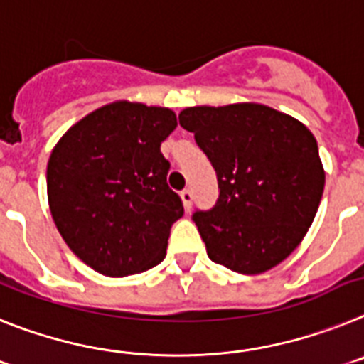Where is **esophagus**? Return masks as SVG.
Returning a JSON list of instances; mask_svg holds the SVG:
<instances>
[{
  "label": "esophagus",
  "mask_w": 364,
  "mask_h": 364,
  "mask_svg": "<svg viewBox=\"0 0 364 364\" xmlns=\"http://www.w3.org/2000/svg\"><path fill=\"white\" fill-rule=\"evenodd\" d=\"M181 200H183V205H185L186 210H191L192 201H194V194H192L191 188H185V191L181 192Z\"/></svg>",
  "instance_id": "obj_1"
}]
</instances>
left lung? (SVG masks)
<instances>
[{"instance_id": "8db88e82", "label": "left lung", "mask_w": 364, "mask_h": 364, "mask_svg": "<svg viewBox=\"0 0 364 364\" xmlns=\"http://www.w3.org/2000/svg\"><path fill=\"white\" fill-rule=\"evenodd\" d=\"M179 124L216 170V205L192 214L208 258L243 274L286 260L324 191L314 134L293 117L251 102L186 107Z\"/></svg>"}]
</instances>
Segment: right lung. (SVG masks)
<instances>
[{
  "label": "right lung",
  "instance_id": "add662e5",
  "mask_svg": "<svg viewBox=\"0 0 364 364\" xmlns=\"http://www.w3.org/2000/svg\"><path fill=\"white\" fill-rule=\"evenodd\" d=\"M176 126L168 107L121 100L84 117L50 154L53 220L69 249L100 274L128 277L163 262L183 216L161 154Z\"/></svg>",
  "mask_w": 364,
  "mask_h": 364
}]
</instances>
